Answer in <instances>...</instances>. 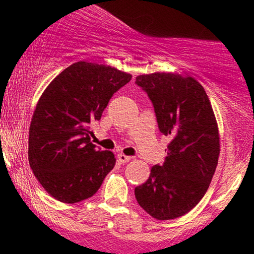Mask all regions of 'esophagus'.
<instances>
[{
	"mask_svg": "<svg viewBox=\"0 0 254 254\" xmlns=\"http://www.w3.org/2000/svg\"><path fill=\"white\" fill-rule=\"evenodd\" d=\"M118 157V161L121 162V164H127V162H129L131 160V156H127V155H124V154H118L117 155Z\"/></svg>",
	"mask_w": 254,
	"mask_h": 254,
	"instance_id": "obj_1",
	"label": "esophagus"
}]
</instances>
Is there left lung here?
I'll use <instances>...</instances> for the list:
<instances>
[{
	"mask_svg": "<svg viewBox=\"0 0 254 254\" xmlns=\"http://www.w3.org/2000/svg\"><path fill=\"white\" fill-rule=\"evenodd\" d=\"M136 83L153 103L160 131L171 138L164 165L151 167L147 182L135 189L136 199L156 220L180 217L199 203L216 171V118L196 78L153 72L137 76Z\"/></svg>",
	"mask_w": 254,
	"mask_h": 254,
	"instance_id": "1",
	"label": "left lung"
}]
</instances>
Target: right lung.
Listing matches in <instances>:
<instances>
[{"label": "right lung", "instance_id": "add662e5", "mask_svg": "<svg viewBox=\"0 0 254 254\" xmlns=\"http://www.w3.org/2000/svg\"><path fill=\"white\" fill-rule=\"evenodd\" d=\"M131 77L112 66L80 61L43 92L30 125L28 161L55 199L72 204L92 197L113 170L115 154L90 142V124Z\"/></svg>", "mask_w": 254, "mask_h": 254}]
</instances>
